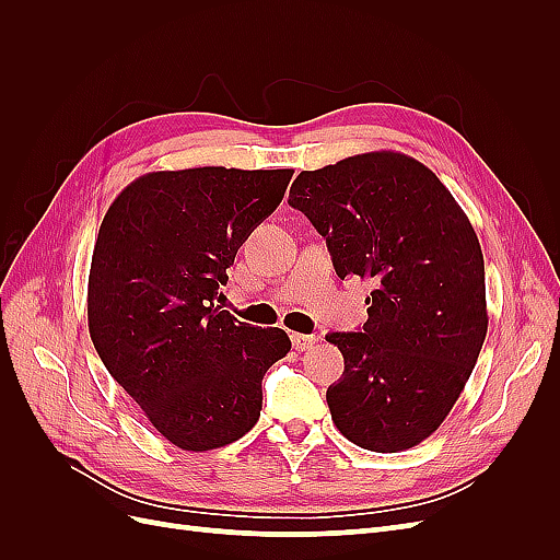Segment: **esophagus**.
<instances>
[{
  "mask_svg": "<svg viewBox=\"0 0 560 560\" xmlns=\"http://www.w3.org/2000/svg\"><path fill=\"white\" fill-rule=\"evenodd\" d=\"M315 341H317L315 336H308V334H292V343H294V348H296L299 352L311 350V348L315 346Z\"/></svg>",
  "mask_w": 560,
  "mask_h": 560,
  "instance_id": "esophagus-1",
  "label": "esophagus"
}]
</instances>
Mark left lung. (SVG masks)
<instances>
[{
    "instance_id": "1",
    "label": "left lung",
    "mask_w": 560,
    "mask_h": 560,
    "mask_svg": "<svg viewBox=\"0 0 560 560\" xmlns=\"http://www.w3.org/2000/svg\"><path fill=\"white\" fill-rule=\"evenodd\" d=\"M290 206L325 235L338 278L374 280L364 329L327 336L346 360L327 389L334 425L366 451L418 446L451 413L488 331L483 254L467 214L399 151L303 171Z\"/></svg>"
}]
</instances>
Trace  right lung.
Masks as SVG:
<instances>
[{
	"instance_id": "right-lung-1",
	"label": "right lung",
	"mask_w": 560,
	"mask_h": 560,
	"mask_svg": "<svg viewBox=\"0 0 560 560\" xmlns=\"http://www.w3.org/2000/svg\"><path fill=\"white\" fill-rule=\"evenodd\" d=\"M294 171L147 173L114 198L89 276V331L112 378L182 451H212L261 416L266 371L292 348L214 306L238 247Z\"/></svg>"
}]
</instances>
